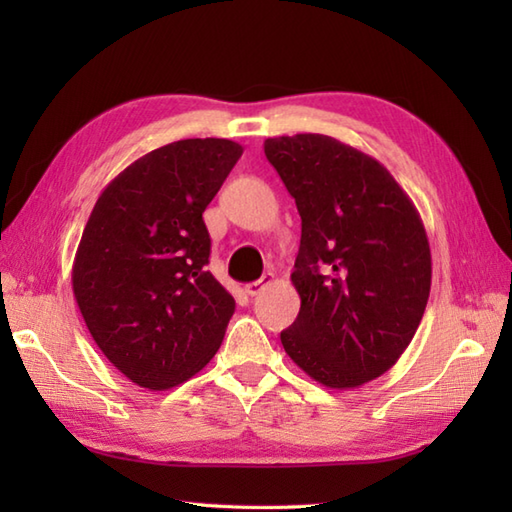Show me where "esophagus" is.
I'll return each instance as SVG.
<instances>
[{
    "label": "esophagus",
    "instance_id": "obj_1",
    "mask_svg": "<svg viewBox=\"0 0 512 512\" xmlns=\"http://www.w3.org/2000/svg\"><path fill=\"white\" fill-rule=\"evenodd\" d=\"M273 281H275V275H273V273H264L262 279L250 281V284H246V286H244V292H246L248 297H255V295H259V292H262V290H266L270 284H273Z\"/></svg>",
    "mask_w": 512,
    "mask_h": 512
}]
</instances>
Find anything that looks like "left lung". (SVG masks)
I'll return each instance as SVG.
<instances>
[{
  "label": "left lung",
  "instance_id": "1",
  "mask_svg": "<svg viewBox=\"0 0 512 512\" xmlns=\"http://www.w3.org/2000/svg\"><path fill=\"white\" fill-rule=\"evenodd\" d=\"M264 154L301 215V310L281 345L317 383L361 387L396 365L427 308L420 213L378 160L332 136L268 138Z\"/></svg>",
  "mask_w": 512,
  "mask_h": 512
}]
</instances>
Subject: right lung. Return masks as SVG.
<instances>
[{
    "mask_svg": "<svg viewBox=\"0 0 512 512\" xmlns=\"http://www.w3.org/2000/svg\"><path fill=\"white\" fill-rule=\"evenodd\" d=\"M226 138L149 151L107 184L72 266L74 299L118 372L165 391L220 350L235 299L206 264L202 213L242 156Z\"/></svg>",
    "mask_w": 512,
    "mask_h": 512,
    "instance_id": "add662e5",
    "label": "right lung"
}]
</instances>
